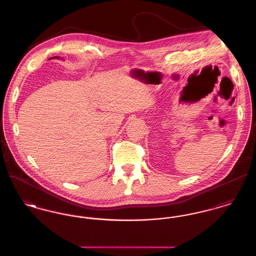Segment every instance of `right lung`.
Segmentation results:
<instances>
[{
    "label": "right lung",
    "mask_w": 256,
    "mask_h": 256,
    "mask_svg": "<svg viewBox=\"0 0 256 256\" xmlns=\"http://www.w3.org/2000/svg\"><path fill=\"white\" fill-rule=\"evenodd\" d=\"M50 59H52V58H50Z\"/></svg>",
    "instance_id": "1"
}]
</instances>
